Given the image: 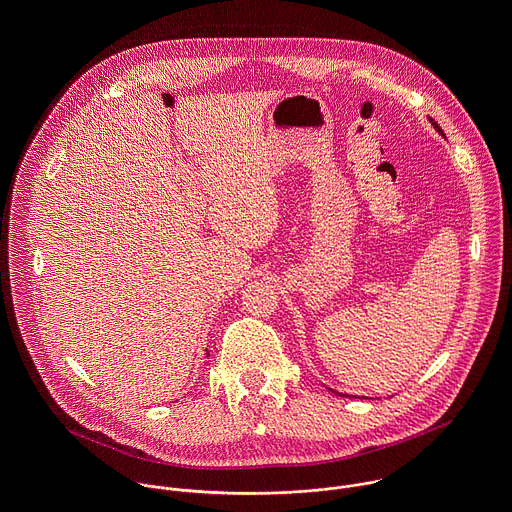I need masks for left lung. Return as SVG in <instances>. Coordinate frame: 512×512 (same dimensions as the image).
<instances>
[{
	"mask_svg": "<svg viewBox=\"0 0 512 512\" xmlns=\"http://www.w3.org/2000/svg\"><path fill=\"white\" fill-rule=\"evenodd\" d=\"M429 121H431V123H433V127H435V129H437V131H440V133H442V129H440V125H437V123H435V121H433V119H429Z\"/></svg>",
	"mask_w": 512,
	"mask_h": 512,
	"instance_id": "8db88e82",
	"label": "left lung"
}]
</instances>
